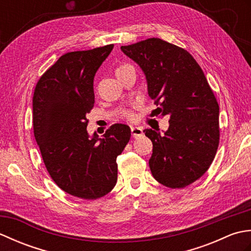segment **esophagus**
Returning <instances> with one entry per match:
<instances>
[{
	"instance_id": "34e87169",
	"label": "esophagus",
	"mask_w": 251,
	"mask_h": 251,
	"mask_svg": "<svg viewBox=\"0 0 251 251\" xmlns=\"http://www.w3.org/2000/svg\"><path fill=\"white\" fill-rule=\"evenodd\" d=\"M131 135L134 138H139L143 135V129L141 127H131Z\"/></svg>"
}]
</instances>
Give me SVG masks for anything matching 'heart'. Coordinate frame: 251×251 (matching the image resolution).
<instances>
[{
    "mask_svg": "<svg viewBox=\"0 0 251 251\" xmlns=\"http://www.w3.org/2000/svg\"><path fill=\"white\" fill-rule=\"evenodd\" d=\"M128 67H129L128 65H122V66H120L119 68L116 69V71L123 70V69H125V68H128ZM135 108H137L136 105L132 106L131 109H126V110L123 111V116H124L125 119L129 120V121H134V120L136 119V114H135V112H134V109H135Z\"/></svg>",
    "mask_w": 251,
    "mask_h": 251,
    "instance_id": "b5f03b06",
    "label": "heart"
}]
</instances>
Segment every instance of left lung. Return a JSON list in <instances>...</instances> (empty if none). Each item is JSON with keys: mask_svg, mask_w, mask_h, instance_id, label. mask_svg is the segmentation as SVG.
<instances>
[{"mask_svg": "<svg viewBox=\"0 0 251 251\" xmlns=\"http://www.w3.org/2000/svg\"><path fill=\"white\" fill-rule=\"evenodd\" d=\"M139 65L155 100L157 115L169 116L164 134L145 129L153 143L149 161L154 179L185 188L204 175L219 146V104L201 68L189 51L157 37L122 46Z\"/></svg>", "mask_w": 251, "mask_h": 251, "instance_id": "left-lung-1", "label": "left lung"}]
</instances>
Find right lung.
Returning <instances> with one entry per match:
<instances>
[{"label":"right lung","instance_id":"1","mask_svg":"<svg viewBox=\"0 0 251 251\" xmlns=\"http://www.w3.org/2000/svg\"><path fill=\"white\" fill-rule=\"evenodd\" d=\"M113 44L62 55L37 82L33 131L45 167L66 193L84 200L106 195L117 181L116 157L130 139L129 126L114 124L102 138L86 130L94 108V77Z\"/></svg>","mask_w":251,"mask_h":251}]
</instances>
